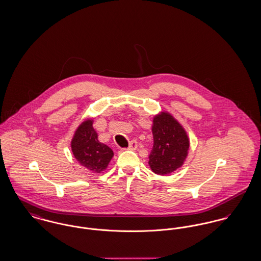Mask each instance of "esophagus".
Instances as JSON below:
<instances>
[{"mask_svg": "<svg viewBox=\"0 0 261 261\" xmlns=\"http://www.w3.org/2000/svg\"><path fill=\"white\" fill-rule=\"evenodd\" d=\"M136 148H137V141H130V143H129V146H128V148H127V149H129V150H135Z\"/></svg>", "mask_w": 261, "mask_h": 261, "instance_id": "1", "label": "esophagus"}]
</instances>
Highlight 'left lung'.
<instances>
[{"mask_svg":"<svg viewBox=\"0 0 261 261\" xmlns=\"http://www.w3.org/2000/svg\"><path fill=\"white\" fill-rule=\"evenodd\" d=\"M152 132L154 144L149 155V166L155 174L169 175L182 166L190 140L182 126L167 112L154 117Z\"/></svg>","mask_w":261,"mask_h":261,"instance_id":"8db88e82","label":"left lung"}]
</instances>
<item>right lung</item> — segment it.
Instances as JSON below:
<instances>
[{
  "instance_id": "1",
  "label": "right lung",
  "mask_w": 261,
  "mask_h": 261,
  "mask_svg": "<svg viewBox=\"0 0 261 261\" xmlns=\"http://www.w3.org/2000/svg\"><path fill=\"white\" fill-rule=\"evenodd\" d=\"M93 120L82 122L71 140V150L75 159L83 167L94 173L104 171L113 157V151L98 141Z\"/></svg>"
}]
</instances>
